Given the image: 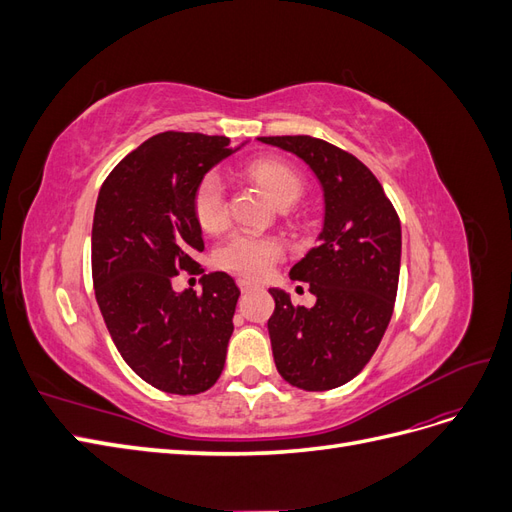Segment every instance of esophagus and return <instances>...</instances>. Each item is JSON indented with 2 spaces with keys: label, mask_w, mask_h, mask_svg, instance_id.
Wrapping results in <instances>:
<instances>
[{
  "label": "esophagus",
  "mask_w": 512,
  "mask_h": 512,
  "mask_svg": "<svg viewBox=\"0 0 512 512\" xmlns=\"http://www.w3.org/2000/svg\"><path fill=\"white\" fill-rule=\"evenodd\" d=\"M237 284H239L241 292H247V290H252V288H256V282H252V280H247V277H239V280H237Z\"/></svg>",
  "instance_id": "1"
}]
</instances>
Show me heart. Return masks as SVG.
<instances>
[{"mask_svg":"<svg viewBox=\"0 0 512 512\" xmlns=\"http://www.w3.org/2000/svg\"><path fill=\"white\" fill-rule=\"evenodd\" d=\"M250 175L267 190V194L280 207L294 205L305 192L303 177L282 160H256L250 164ZM192 205L198 224L205 230H220L226 224V192L224 181L218 173H207L198 181ZM280 256L282 247L275 239L260 237L247 230H237L218 245L213 260L220 269L245 277H262L275 265Z\"/></svg>","mask_w":512,"mask_h":512,"instance_id":"heart-1","label":"heart"}]
</instances>
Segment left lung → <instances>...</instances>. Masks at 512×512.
Wrapping results in <instances>:
<instances>
[{
  "mask_svg": "<svg viewBox=\"0 0 512 512\" xmlns=\"http://www.w3.org/2000/svg\"><path fill=\"white\" fill-rule=\"evenodd\" d=\"M299 156L324 192L320 243L290 269L309 284L314 307L292 305L269 288V337L280 376L303 391L350 382L374 356L389 327L401 262V224L376 175L352 153L314 136H260Z\"/></svg>",
  "mask_w": 512,
  "mask_h": 512,
  "instance_id": "left-lung-1",
  "label": "left lung"
}]
</instances>
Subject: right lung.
Instances as JSON below:
<instances>
[{
  "label": "right lung",
  "instance_id": "add662e5",
  "mask_svg": "<svg viewBox=\"0 0 512 512\" xmlns=\"http://www.w3.org/2000/svg\"><path fill=\"white\" fill-rule=\"evenodd\" d=\"M226 136L162 132L128 153L102 183L91 275L106 329L136 376L173 395L218 382L239 299L224 271L200 277L203 292L173 290L179 271L203 273L194 190L228 158Z\"/></svg>",
  "mask_w": 512,
  "mask_h": 512
}]
</instances>
